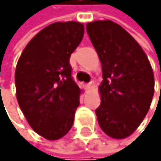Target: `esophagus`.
<instances>
[{
  "label": "esophagus",
  "mask_w": 161,
  "mask_h": 161,
  "mask_svg": "<svg viewBox=\"0 0 161 161\" xmlns=\"http://www.w3.org/2000/svg\"><path fill=\"white\" fill-rule=\"evenodd\" d=\"M92 85H93V84H92V82H89L88 84L86 85V89H91V88L92 87Z\"/></svg>",
  "instance_id": "1"
}]
</instances>
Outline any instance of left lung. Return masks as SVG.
Instances as JSON below:
<instances>
[{
	"label": "left lung",
	"mask_w": 161,
	"mask_h": 161,
	"mask_svg": "<svg viewBox=\"0 0 161 161\" xmlns=\"http://www.w3.org/2000/svg\"><path fill=\"white\" fill-rule=\"evenodd\" d=\"M86 30L102 64L101 104L96 109L99 125L108 136L126 138L150 108L154 95L151 63L138 42L119 24L95 20L86 25Z\"/></svg>",
	"instance_id": "left-lung-1"
}]
</instances>
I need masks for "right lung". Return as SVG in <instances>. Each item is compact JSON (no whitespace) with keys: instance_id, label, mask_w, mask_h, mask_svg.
<instances>
[{"instance_id":"add662e5","label":"right lung","mask_w":161,"mask_h":161,"mask_svg":"<svg viewBox=\"0 0 161 161\" xmlns=\"http://www.w3.org/2000/svg\"><path fill=\"white\" fill-rule=\"evenodd\" d=\"M83 35L81 23H53L28 42L17 61L20 110L31 128L49 141L63 137L74 124L82 91L72 78L69 58Z\"/></svg>"}]
</instances>
